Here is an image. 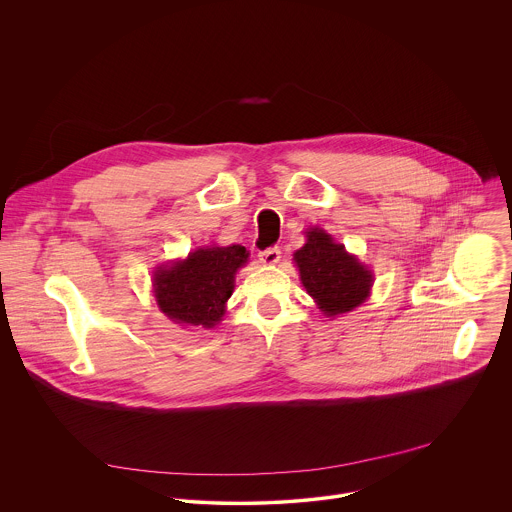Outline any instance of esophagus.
Segmentation results:
<instances>
[{
    "label": "esophagus",
    "instance_id": "1",
    "mask_svg": "<svg viewBox=\"0 0 512 512\" xmlns=\"http://www.w3.org/2000/svg\"><path fill=\"white\" fill-rule=\"evenodd\" d=\"M258 256H260V262H262V264H266V266H274V264H278V262H280V258H282V250H280L278 246H272V248L262 250Z\"/></svg>",
    "mask_w": 512,
    "mask_h": 512
}]
</instances>
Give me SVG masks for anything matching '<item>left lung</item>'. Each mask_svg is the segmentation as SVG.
<instances>
[{
  "label": "left lung",
  "instance_id": "8db88e82",
  "mask_svg": "<svg viewBox=\"0 0 512 512\" xmlns=\"http://www.w3.org/2000/svg\"><path fill=\"white\" fill-rule=\"evenodd\" d=\"M307 242L293 254L303 288L327 317L349 313L370 295L372 272L321 228H309Z\"/></svg>",
  "mask_w": 512,
  "mask_h": 512
}]
</instances>
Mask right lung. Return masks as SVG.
<instances>
[{
    "mask_svg": "<svg viewBox=\"0 0 512 512\" xmlns=\"http://www.w3.org/2000/svg\"><path fill=\"white\" fill-rule=\"evenodd\" d=\"M248 262V250L240 244L207 246L185 260L157 266L153 295L157 307L179 325L213 329L234 290L238 268Z\"/></svg>",
    "mask_w": 512,
    "mask_h": 512,
    "instance_id": "add662e5",
    "label": "right lung"
}]
</instances>
